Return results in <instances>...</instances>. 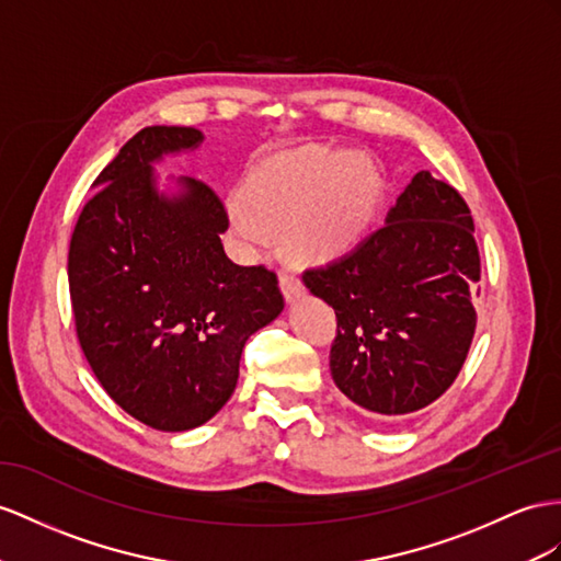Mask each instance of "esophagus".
<instances>
[{"label": "esophagus", "mask_w": 561, "mask_h": 561, "mask_svg": "<svg viewBox=\"0 0 561 561\" xmlns=\"http://www.w3.org/2000/svg\"><path fill=\"white\" fill-rule=\"evenodd\" d=\"M282 289H284V296L289 304H294V300H298L300 296L306 294V286L304 282H300L298 275H294V272H284L282 275Z\"/></svg>", "instance_id": "1"}]
</instances>
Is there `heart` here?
<instances>
[{
	"label": "heart",
	"instance_id": "b5f03b06",
	"mask_svg": "<svg viewBox=\"0 0 561 561\" xmlns=\"http://www.w3.org/2000/svg\"><path fill=\"white\" fill-rule=\"evenodd\" d=\"M249 204L229 201L237 234L255 247L286 232L308 261L327 263L365 239L381 204V178L367 156L304 147L270 158L247 182Z\"/></svg>",
	"mask_w": 561,
	"mask_h": 561
}]
</instances>
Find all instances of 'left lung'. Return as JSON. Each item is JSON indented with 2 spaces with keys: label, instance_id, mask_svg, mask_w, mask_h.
Listing matches in <instances>:
<instances>
[{
  "label": "left lung",
  "instance_id": "obj_1",
  "mask_svg": "<svg viewBox=\"0 0 561 561\" xmlns=\"http://www.w3.org/2000/svg\"><path fill=\"white\" fill-rule=\"evenodd\" d=\"M479 279L465 198L420 170L381 229L304 275L310 294L336 312L329 369L339 391L371 417L434 403L467 360Z\"/></svg>",
  "mask_w": 561,
  "mask_h": 561
}]
</instances>
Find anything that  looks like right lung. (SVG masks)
I'll use <instances>...</instances> for the list:
<instances>
[{"label":"right lung","mask_w":561,"mask_h":561,"mask_svg":"<svg viewBox=\"0 0 561 561\" xmlns=\"http://www.w3.org/2000/svg\"><path fill=\"white\" fill-rule=\"evenodd\" d=\"M201 141L196 127L139 130L99 172L68 251L82 353L104 391L158 431L215 417L249 336L284 310L275 272L227 257V210L208 184L158 186L153 165Z\"/></svg>","instance_id":"1"}]
</instances>
